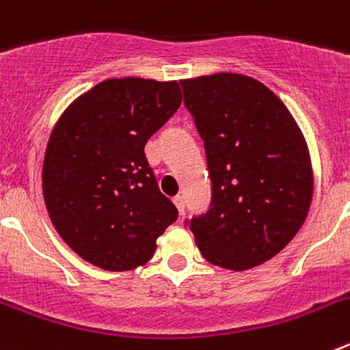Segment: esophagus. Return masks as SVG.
I'll return each mask as SVG.
<instances>
[{"label": "esophagus", "instance_id": "obj_1", "mask_svg": "<svg viewBox=\"0 0 350 350\" xmlns=\"http://www.w3.org/2000/svg\"><path fill=\"white\" fill-rule=\"evenodd\" d=\"M173 203H175V206H177L178 213H184V210H185V202H184V196H180V194H177V196L173 198Z\"/></svg>", "mask_w": 350, "mask_h": 350}]
</instances>
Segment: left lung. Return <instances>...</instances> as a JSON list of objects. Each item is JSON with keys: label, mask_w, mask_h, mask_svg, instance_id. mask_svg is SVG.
Returning <instances> with one entry per match:
<instances>
[{"label": "left lung", "mask_w": 350, "mask_h": 350, "mask_svg": "<svg viewBox=\"0 0 350 350\" xmlns=\"http://www.w3.org/2000/svg\"><path fill=\"white\" fill-rule=\"evenodd\" d=\"M180 83L212 182L210 208L185 224L212 265L258 267L293 240L310 208L305 138L286 105L250 77L215 73Z\"/></svg>", "instance_id": "1"}]
</instances>
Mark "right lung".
I'll return each instance as SVG.
<instances>
[{"label": "right lung", "instance_id": "1", "mask_svg": "<svg viewBox=\"0 0 350 350\" xmlns=\"http://www.w3.org/2000/svg\"><path fill=\"white\" fill-rule=\"evenodd\" d=\"M180 103L175 80L110 79L57 120L43 161V196L54 228L82 259L108 271L133 270L177 221L144 148Z\"/></svg>", "mask_w": 350, "mask_h": 350}]
</instances>
